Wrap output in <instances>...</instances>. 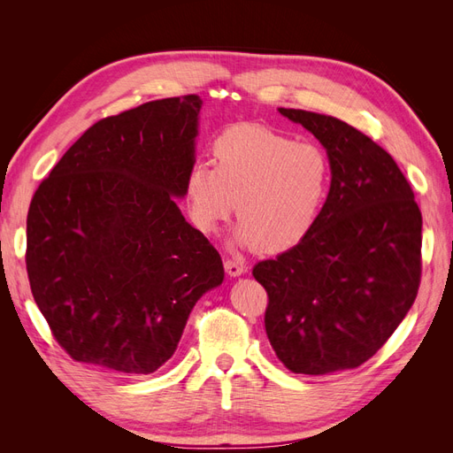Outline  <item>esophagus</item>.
Here are the masks:
<instances>
[{"mask_svg": "<svg viewBox=\"0 0 453 453\" xmlns=\"http://www.w3.org/2000/svg\"><path fill=\"white\" fill-rule=\"evenodd\" d=\"M225 270L228 276H242V273L245 272V265L240 263V260H234V258H226L225 260Z\"/></svg>", "mask_w": 453, "mask_h": 453, "instance_id": "esophagus-1", "label": "esophagus"}]
</instances>
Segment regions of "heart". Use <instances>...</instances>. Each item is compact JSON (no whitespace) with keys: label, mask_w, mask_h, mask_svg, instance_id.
I'll return each mask as SVG.
<instances>
[{"label":"heart","mask_w":453,"mask_h":453,"mask_svg":"<svg viewBox=\"0 0 453 453\" xmlns=\"http://www.w3.org/2000/svg\"><path fill=\"white\" fill-rule=\"evenodd\" d=\"M213 166L188 170L185 196L195 223L213 232L236 208L238 238L278 253L303 242L325 208L333 172L325 150L265 125H236L211 143Z\"/></svg>","instance_id":"b5f03b06"}]
</instances>
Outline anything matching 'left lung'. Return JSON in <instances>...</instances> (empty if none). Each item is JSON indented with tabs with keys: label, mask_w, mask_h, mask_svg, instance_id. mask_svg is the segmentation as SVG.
Returning a JSON list of instances; mask_svg holds the SVG:
<instances>
[{
	"label": "left lung",
	"mask_w": 453,
	"mask_h": 453,
	"mask_svg": "<svg viewBox=\"0 0 453 453\" xmlns=\"http://www.w3.org/2000/svg\"><path fill=\"white\" fill-rule=\"evenodd\" d=\"M280 113L326 149L333 183L310 234L260 260L265 326L295 374L357 368L386 344L421 281V211L388 150L348 122L303 109Z\"/></svg>",
	"instance_id": "obj_1"
}]
</instances>
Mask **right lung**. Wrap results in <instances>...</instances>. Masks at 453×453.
Returning <instances> with one entry per match:
<instances>
[{"mask_svg": "<svg viewBox=\"0 0 453 453\" xmlns=\"http://www.w3.org/2000/svg\"><path fill=\"white\" fill-rule=\"evenodd\" d=\"M200 107L187 94L98 120L35 190L26 270L73 361L155 372L196 300L225 278L221 255L173 198L195 166Z\"/></svg>", "mask_w": 453, "mask_h": 453, "instance_id": "obj_1", "label": "right lung"}]
</instances>
